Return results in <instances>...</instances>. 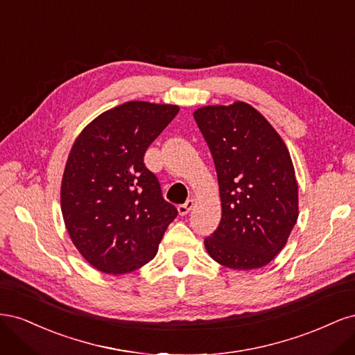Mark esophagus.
I'll return each instance as SVG.
<instances>
[{
	"label": "esophagus",
	"instance_id": "esophagus-1",
	"mask_svg": "<svg viewBox=\"0 0 355 355\" xmlns=\"http://www.w3.org/2000/svg\"><path fill=\"white\" fill-rule=\"evenodd\" d=\"M194 204H196L194 200H187L185 204H180V206L178 207V211L180 216H185V214H188L192 210V207H194Z\"/></svg>",
	"mask_w": 355,
	"mask_h": 355
}]
</instances>
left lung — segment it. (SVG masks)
I'll return each mask as SVG.
<instances>
[{"label": "left lung", "instance_id": "left-lung-1", "mask_svg": "<svg viewBox=\"0 0 355 355\" xmlns=\"http://www.w3.org/2000/svg\"><path fill=\"white\" fill-rule=\"evenodd\" d=\"M194 118L216 166L222 204L206 250L231 270L262 268L283 250L299 216L292 157L270 121L245 102L201 106Z\"/></svg>", "mask_w": 355, "mask_h": 355}]
</instances>
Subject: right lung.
Instances as JSON below:
<instances>
[{"label": "right lung", "mask_w": 355, "mask_h": 355, "mask_svg": "<svg viewBox=\"0 0 355 355\" xmlns=\"http://www.w3.org/2000/svg\"><path fill=\"white\" fill-rule=\"evenodd\" d=\"M179 110L130 101L96 116L75 139L62 176L60 209L73 245L98 271L128 274L154 259L178 216L144 155Z\"/></svg>", "instance_id": "obj_1"}]
</instances>
